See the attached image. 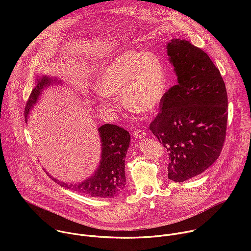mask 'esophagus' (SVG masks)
Segmentation results:
<instances>
[{"instance_id":"1","label":"esophagus","mask_w":251,"mask_h":251,"mask_svg":"<svg viewBox=\"0 0 251 251\" xmlns=\"http://www.w3.org/2000/svg\"><path fill=\"white\" fill-rule=\"evenodd\" d=\"M133 135H134V137H135V138H137V139H142V138L146 137L147 133H146V131H145V130L138 129V130H135V131L133 132Z\"/></svg>"}]
</instances>
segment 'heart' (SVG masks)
I'll list each match as a JSON object with an SVG mask.
<instances>
[{
    "instance_id": "1",
    "label": "heart",
    "mask_w": 251,
    "mask_h": 251,
    "mask_svg": "<svg viewBox=\"0 0 251 251\" xmlns=\"http://www.w3.org/2000/svg\"><path fill=\"white\" fill-rule=\"evenodd\" d=\"M96 100L111 110L109 97L120 96L131 110L153 113L167 91V73L161 58L152 52L124 50L107 61L97 79Z\"/></svg>"
}]
</instances>
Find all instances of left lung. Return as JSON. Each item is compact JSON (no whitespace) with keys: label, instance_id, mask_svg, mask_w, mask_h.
<instances>
[{"label":"left lung","instance_id":"left-lung-1","mask_svg":"<svg viewBox=\"0 0 251 251\" xmlns=\"http://www.w3.org/2000/svg\"><path fill=\"white\" fill-rule=\"evenodd\" d=\"M177 84L165 94L150 130L169 152L168 177L182 183L220 157L226 132L227 93L209 56L188 41L167 44Z\"/></svg>","mask_w":251,"mask_h":251}]
</instances>
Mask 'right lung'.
Segmentation results:
<instances>
[{"label": "right lung", "instance_id": "right-lung-1", "mask_svg": "<svg viewBox=\"0 0 251 251\" xmlns=\"http://www.w3.org/2000/svg\"><path fill=\"white\" fill-rule=\"evenodd\" d=\"M62 83L56 77L48 75L38 76L25 105V123L27 122L28 114L37 105L44 90L54 84ZM98 134L101 146L99 165L86 180L76 183H65L50 176L49 173L47 174L52 178L53 182L62 188L93 198L112 199L117 197L126 186L125 157L130 146L131 138L128 131L112 124H104L99 127Z\"/></svg>", "mask_w": 251, "mask_h": 251}]
</instances>
